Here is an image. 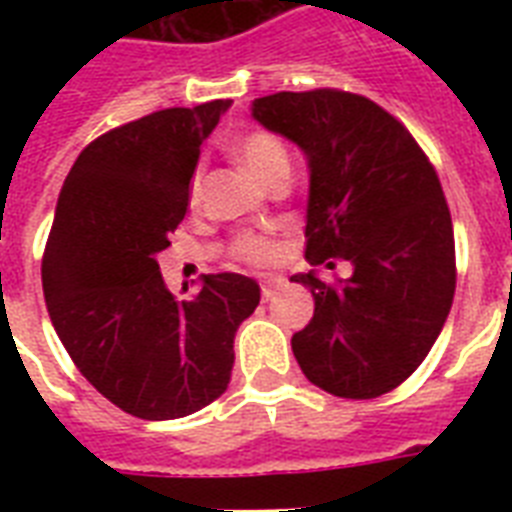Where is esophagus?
<instances>
[{"label":"esophagus","instance_id":"esophagus-1","mask_svg":"<svg viewBox=\"0 0 512 512\" xmlns=\"http://www.w3.org/2000/svg\"><path fill=\"white\" fill-rule=\"evenodd\" d=\"M260 287H263V300H273L281 289L287 287V279H281V276H265Z\"/></svg>","mask_w":512,"mask_h":512}]
</instances>
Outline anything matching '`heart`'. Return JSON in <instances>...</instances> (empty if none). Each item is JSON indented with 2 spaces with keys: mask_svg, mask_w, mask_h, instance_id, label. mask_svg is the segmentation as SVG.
Returning a JSON list of instances; mask_svg holds the SVG:
<instances>
[{
  "mask_svg": "<svg viewBox=\"0 0 512 512\" xmlns=\"http://www.w3.org/2000/svg\"><path fill=\"white\" fill-rule=\"evenodd\" d=\"M233 156L239 159V164L249 175L257 177L265 185L289 175V148L284 146L279 135L268 130L244 132L233 146ZM201 188H204V172L196 170L191 183H188V204L191 207H196L201 201ZM231 255L233 260H241V263H268L273 257V241L268 236H260V233H239L231 241Z\"/></svg>",
  "mask_w": 512,
  "mask_h": 512,
  "instance_id": "b5f03b06",
  "label": "heart"
}]
</instances>
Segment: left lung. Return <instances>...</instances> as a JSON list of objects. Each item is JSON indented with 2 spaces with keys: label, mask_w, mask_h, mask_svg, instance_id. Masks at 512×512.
Segmentation results:
<instances>
[{
  "label": "left lung",
  "mask_w": 512,
  "mask_h": 512,
  "mask_svg": "<svg viewBox=\"0 0 512 512\" xmlns=\"http://www.w3.org/2000/svg\"><path fill=\"white\" fill-rule=\"evenodd\" d=\"M252 116L308 159L305 260L353 265L340 284L292 276L316 300L292 337L297 364L332 396L390 393L425 361L454 300L452 215L436 170L404 124L364 95L276 92L257 98Z\"/></svg>",
  "instance_id": "left-lung-1"
}]
</instances>
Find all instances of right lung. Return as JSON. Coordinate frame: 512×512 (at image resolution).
Returning <instances> with one entry per match:
<instances>
[{"label":"right lung","instance_id":"1","mask_svg":"<svg viewBox=\"0 0 512 512\" xmlns=\"http://www.w3.org/2000/svg\"><path fill=\"white\" fill-rule=\"evenodd\" d=\"M228 106L122 124L84 148L60 188L42 257L52 327L92 388L140 420H177L223 396L236 329L260 303L257 281L241 273H209L191 300H177L156 263L183 223L201 143Z\"/></svg>","mask_w":512,"mask_h":512}]
</instances>
